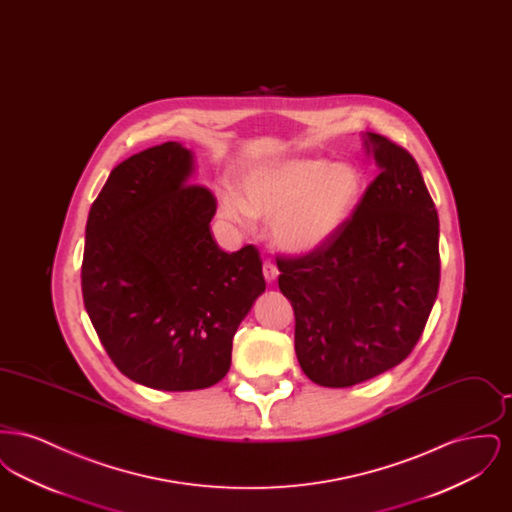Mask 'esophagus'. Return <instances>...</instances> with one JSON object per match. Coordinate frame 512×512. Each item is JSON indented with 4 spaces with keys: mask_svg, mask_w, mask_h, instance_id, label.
Segmentation results:
<instances>
[{
    "mask_svg": "<svg viewBox=\"0 0 512 512\" xmlns=\"http://www.w3.org/2000/svg\"><path fill=\"white\" fill-rule=\"evenodd\" d=\"M263 274H265L267 282H272V280H276V276H278V267H276L274 263H270V261H265V265H263Z\"/></svg>",
    "mask_w": 512,
    "mask_h": 512,
    "instance_id": "1",
    "label": "esophagus"
}]
</instances>
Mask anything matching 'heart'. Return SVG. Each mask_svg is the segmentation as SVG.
I'll return each instance as SVG.
<instances>
[{
    "instance_id": "obj_1",
    "label": "heart",
    "mask_w": 512,
    "mask_h": 512,
    "mask_svg": "<svg viewBox=\"0 0 512 512\" xmlns=\"http://www.w3.org/2000/svg\"><path fill=\"white\" fill-rule=\"evenodd\" d=\"M240 188V199L222 195L224 219L242 228L251 217L270 220L274 244L307 253L326 244L351 217L363 194V174L347 161L288 159L251 169Z\"/></svg>"
}]
</instances>
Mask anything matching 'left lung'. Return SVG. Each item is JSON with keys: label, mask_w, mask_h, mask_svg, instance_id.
I'll use <instances>...</instances> for the list:
<instances>
[{"label": "left lung", "mask_w": 512, "mask_h": 512, "mask_svg": "<svg viewBox=\"0 0 512 512\" xmlns=\"http://www.w3.org/2000/svg\"><path fill=\"white\" fill-rule=\"evenodd\" d=\"M380 174L317 249L278 255L297 361L318 386L349 388L405 361L439 288V220L413 155L366 132Z\"/></svg>", "instance_id": "8db88e82"}]
</instances>
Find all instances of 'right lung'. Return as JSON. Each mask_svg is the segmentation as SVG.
Instances as JSON below:
<instances>
[{"instance_id":"add662e5","label":"right lung","mask_w":512,"mask_h":512,"mask_svg":"<svg viewBox=\"0 0 512 512\" xmlns=\"http://www.w3.org/2000/svg\"><path fill=\"white\" fill-rule=\"evenodd\" d=\"M192 169L176 142L140 151L111 171L86 222L84 307L115 366L153 390L220 382L267 286L255 245L226 253L213 240L217 199L190 184Z\"/></svg>"}]
</instances>
